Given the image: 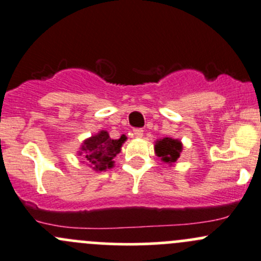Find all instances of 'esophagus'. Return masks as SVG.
Instances as JSON below:
<instances>
[{
	"instance_id": "obj_1",
	"label": "esophagus",
	"mask_w": 261,
	"mask_h": 261,
	"mask_svg": "<svg viewBox=\"0 0 261 261\" xmlns=\"http://www.w3.org/2000/svg\"><path fill=\"white\" fill-rule=\"evenodd\" d=\"M133 133H134V136H135V138H141L144 134V130L143 128H134Z\"/></svg>"
}]
</instances>
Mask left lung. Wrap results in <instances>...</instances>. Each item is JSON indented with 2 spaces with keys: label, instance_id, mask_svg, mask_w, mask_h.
<instances>
[{
  "label": "left lung",
  "instance_id": "obj_1",
  "mask_svg": "<svg viewBox=\"0 0 261 261\" xmlns=\"http://www.w3.org/2000/svg\"><path fill=\"white\" fill-rule=\"evenodd\" d=\"M155 151L159 158L167 163H175L181 152V143L170 138H164L159 140L155 145Z\"/></svg>",
  "mask_w": 261,
  "mask_h": 261
}]
</instances>
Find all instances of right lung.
<instances>
[{"instance_id": "1", "label": "right lung", "mask_w": 261, "mask_h": 261, "mask_svg": "<svg viewBox=\"0 0 261 261\" xmlns=\"http://www.w3.org/2000/svg\"><path fill=\"white\" fill-rule=\"evenodd\" d=\"M125 140V136L114 140L107 131H101L84 141L80 154H84L87 162L94 170H106L107 168L114 167V158L121 151V145Z\"/></svg>"}]
</instances>
